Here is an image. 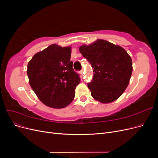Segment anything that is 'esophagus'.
I'll use <instances>...</instances> for the list:
<instances>
[{"label": "esophagus", "instance_id": "esophagus-1", "mask_svg": "<svg viewBox=\"0 0 158 158\" xmlns=\"http://www.w3.org/2000/svg\"><path fill=\"white\" fill-rule=\"evenodd\" d=\"M83 73H84V72H83V70H81V71L80 72V74L81 75H83Z\"/></svg>", "mask_w": 158, "mask_h": 158}]
</instances>
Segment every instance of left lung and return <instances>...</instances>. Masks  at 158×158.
I'll list each match as a JSON object with an SVG mask.
<instances>
[{
    "mask_svg": "<svg viewBox=\"0 0 158 158\" xmlns=\"http://www.w3.org/2000/svg\"><path fill=\"white\" fill-rule=\"evenodd\" d=\"M79 50L94 69L92 80L88 84L92 96L102 103L115 101L125 92L131 77L130 55L121 46L103 40L83 45Z\"/></svg>",
    "mask_w": 158,
    "mask_h": 158,
    "instance_id": "obj_1",
    "label": "left lung"
}]
</instances>
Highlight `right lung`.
<instances>
[{
  "mask_svg": "<svg viewBox=\"0 0 158 158\" xmlns=\"http://www.w3.org/2000/svg\"><path fill=\"white\" fill-rule=\"evenodd\" d=\"M71 47L52 44L33 55L27 64L29 82L37 98L55 109L66 107L73 101L79 74L70 61Z\"/></svg>",
  "mask_w": 158,
  "mask_h": 158,
  "instance_id": "right-lung-1",
  "label": "right lung"
}]
</instances>
